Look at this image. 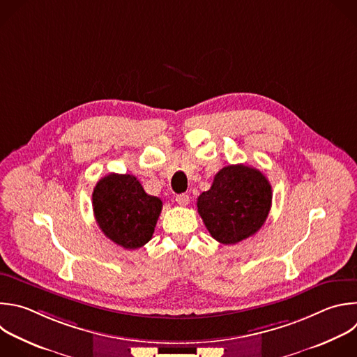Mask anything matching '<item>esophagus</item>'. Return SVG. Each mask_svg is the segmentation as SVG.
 <instances>
[{"mask_svg":"<svg viewBox=\"0 0 357 357\" xmlns=\"http://www.w3.org/2000/svg\"><path fill=\"white\" fill-rule=\"evenodd\" d=\"M175 200H176V203L179 204V206H186L188 203H189V196L188 195H178L176 197H175Z\"/></svg>","mask_w":357,"mask_h":357,"instance_id":"1","label":"esophagus"}]
</instances>
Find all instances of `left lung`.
<instances>
[{
	"label": "left lung",
	"mask_w": 357,
	"mask_h": 357,
	"mask_svg": "<svg viewBox=\"0 0 357 357\" xmlns=\"http://www.w3.org/2000/svg\"><path fill=\"white\" fill-rule=\"evenodd\" d=\"M272 186L257 168L244 164L220 169L211 188L197 197V211L213 238L231 245L254 235L266 221Z\"/></svg>",
	"instance_id": "8db88e82"
}]
</instances>
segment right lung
Returning a JSON list of instances; mask_svg holds the SVG:
<instances>
[{
  "label": "right lung",
  "mask_w": 357,
  "mask_h": 357,
  "mask_svg": "<svg viewBox=\"0 0 357 357\" xmlns=\"http://www.w3.org/2000/svg\"><path fill=\"white\" fill-rule=\"evenodd\" d=\"M92 207L109 240L126 250H137L151 240L162 202L147 195L136 176L109 174L93 188Z\"/></svg>",
  "instance_id": "1"
}]
</instances>
